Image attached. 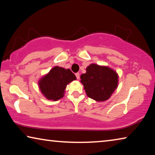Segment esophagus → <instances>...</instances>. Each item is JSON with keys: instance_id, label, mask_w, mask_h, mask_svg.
<instances>
[{"instance_id": "esophagus-1", "label": "esophagus", "mask_w": 155, "mask_h": 155, "mask_svg": "<svg viewBox=\"0 0 155 155\" xmlns=\"http://www.w3.org/2000/svg\"><path fill=\"white\" fill-rule=\"evenodd\" d=\"M75 75H76V77H77V79H79V78H80V74H79V73H78V72L76 73Z\"/></svg>"}]
</instances>
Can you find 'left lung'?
I'll use <instances>...</instances> for the list:
<instances>
[{
  "label": "left lung",
  "mask_w": 155,
  "mask_h": 155,
  "mask_svg": "<svg viewBox=\"0 0 155 155\" xmlns=\"http://www.w3.org/2000/svg\"><path fill=\"white\" fill-rule=\"evenodd\" d=\"M81 82L89 98L96 101L109 98L117 87L118 77L111 68L91 64L86 68V73L81 76Z\"/></svg>",
  "instance_id": "8db88e82"
}]
</instances>
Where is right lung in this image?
Instances as JSON below:
<instances>
[{"label":"right lung","instance_id":"right-lung-1","mask_svg":"<svg viewBox=\"0 0 155 155\" xmlns=\"http://www.w3.org/2000/svg\"><path fill=\"white\" fill-rule=\"evenodd\" d=\"M75 75L70 69L56 66L39 82V85L46 98L52 101H57L64 96L66 85L76 80Z\"/></svg>","mask_w":155,"mask_h":155}]
</instances>
